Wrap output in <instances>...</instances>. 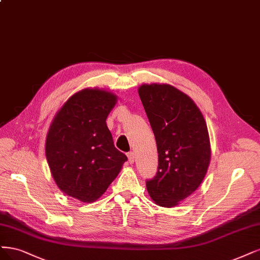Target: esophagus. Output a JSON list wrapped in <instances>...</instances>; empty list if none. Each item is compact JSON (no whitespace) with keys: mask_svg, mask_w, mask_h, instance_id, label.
<instances>
[{"mask_svg":"<svg viewBox=\"0 0 260 260\" xmlns=\"http://www.w3.org/2000/svg\"><path fill=\"white\" fill-rule=\"evenodd\" d=\"M128 160H129V164H133L134 162V154L132 153V151H130V153H128Z\"/></svg>","mask_w":260,"mask_h":260,"instance_id":"esophagus-1","label":"esophagus"}]
</instances>
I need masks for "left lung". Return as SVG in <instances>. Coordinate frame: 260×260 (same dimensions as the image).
Here are the masks:
<instances>
[{
	"mask_svg": "<svg viewBox=\"0 0 260 260\" xmlns=\"http://www.w3.org/2000/svg\"><path fill=\"white\" fill-rule=\"evenodd\" d=\"M139 95L158 150V171L146 182L147 191L156 204L172 208L196 191L208 172L207 122L191 98L171 85L143 84Z\"/></svg>",
	"mask_w": 260,
	"mask_h": 260,
	"instance_id": "8db88e82",
	"label": "left lung"
}]
</instances>
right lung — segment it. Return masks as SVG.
<instances>
[{"label":"right lung","mask_w":260,"mask_h":260,"mask_svg":"<svg viewBox=\"0 0 260 260\" xmlns=\"http://www.w3.org/2000/svg\"><path fill=\"white\" fill-rule=\"evenodd\" d=\"M116 102L111 91L83 89L62 105L47 133L45 153L53 181L85 203L100 198L128 159L114 146L106 126Z\"/></svg>","instance_id":"1"}]
</instances>
